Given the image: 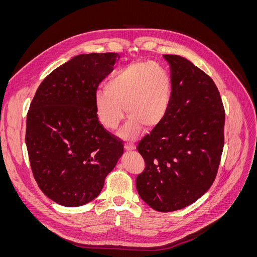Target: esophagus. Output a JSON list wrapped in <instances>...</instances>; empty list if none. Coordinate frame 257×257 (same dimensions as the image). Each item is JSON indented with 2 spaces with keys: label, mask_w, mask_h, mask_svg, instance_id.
Segmentation results:
<instances>
[{
  "label": "esophagus",
  "mask_w": 257,
  "mask_h": 257,
  "mask_svg": "<svg viewBox=\"0 0 257 257\" xmlns=\"http://www.w3.org/2000/svg\"><path fill=\"white\" fill-rule=\"evenodd\" d=\"M124 148H125L126 151H131V150L135 149V145L132 144V143H127V144L124 145Z\"/></svg>",
  "instance_id": "obj_1"
}]
</instances>
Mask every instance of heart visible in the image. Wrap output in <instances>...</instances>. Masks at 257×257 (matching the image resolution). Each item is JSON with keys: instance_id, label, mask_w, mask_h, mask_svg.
<instances>
[{"instance_id": "obj_1", "label": "heart", "mask_w": 257, "mask_h": 257, "mask_svg": "<svg viewBox=\"0 0 257 257\" xmlns=\"http://www.w3.org/2000/svg\"><path fill=\"white\" fill-rule=\"evenodd\" d=\"M170 94L172 81L165 69L150 62H139L112 76L106 82L105 91L96 92L95 110L106 128L115 130L124 118V107L131 118L121 135L134 138L141 124L153 127L164 118Z\"/></svg>"}]
</instances>
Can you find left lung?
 I'll use <instances>...</instances> for the list:
<instances>
[{
    "instance_id": "1",
    "label": "left lung",
    "mask_w": 257,
    "mask_h": 257,
    "mask_svg": "<svg viewBox=\"0 0 257 257\" xmlns=\"http://www.w3.org/2000/svg\"><path fill=\"white\" fill-rule=\"evenodd\" d=\"M164 58L172 94L164 118L137 146L146 167L136 188L152 209L169 212L193 204L212 185L224 147L225 111L205 72L180 56Z\"/></svg>"
}]
</instances>
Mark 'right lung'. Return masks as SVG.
Returning <instances> with one entry per match:
<instances>
[{
    "label": "right lung",
    "instance_id": "right-lung-1",
    "mask_svg": "<svg viewBox=\"0 0 257 257\" xmlns=\"http://www.w3.org/2000/svg\"><path fill=\"white\" fill-rule=\"evenodd\" d=\"M114 52L79 54L38 87L27 115L26 144L35 180L65 207L89 203L123 154V144L99 123L94 96L113 71Z\"/></svg>",
    "mask_w": 257,
    "mask_h": 257
}]
</instances>
